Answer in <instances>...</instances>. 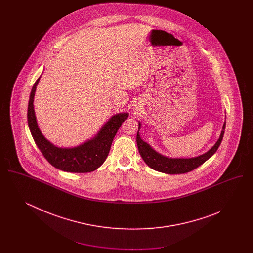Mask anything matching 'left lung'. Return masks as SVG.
Listing matches in <instances>:
<instances>
[{
    "label": "left lung",
    "instance_id": "1",
    "mask_svg": "<svg viewBox=\"0 0 253 253\" xmlns=\"http://www.w3.org/2000/svg\"><path fill=\"white\" fill-rule=\"evenodd\" d=\"M141 124L138 123V131L136 134V144L138 147V152L141 157L143 158L145 163L153 169L157 171H161L169 174H177V173H185L193 170L194 169L199 167L206 162L210 157L213 156L222 142L225 128H226V121L224 122L222 132L219 136V139L213 147H211L207 153L199 157H192V158H169L160 155L156 152L150 145L143 141L139 135V128Z\"/></svg>",
    "mask_w": 253,
    "mask_h": 253
}]
</instances>
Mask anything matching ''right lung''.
Masks as SVG:
<instances>
[{
    "label": "right lung",
    "instance_id": "add662e5",
    "mask_svg": "<svg viewBox=\"0 0 253 253\" xmlns=\"http://www.w3.org/2000/svg\"><path fill=\"white\" fill-rule=\"evenodd\" d=\"M40 78L33 85L27 108L29 130L38 148L55 168L69 172H90L100 167L108 157L113 139L122 122L128 118V113L113 116L97 132L96 136L84 144L74 148H60L48 141L41 132L34 111V96Z\"/></svg>",
    "mask_w": 253,
    "mask_h": 253
}]
</instances>
